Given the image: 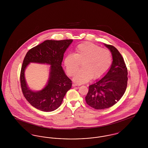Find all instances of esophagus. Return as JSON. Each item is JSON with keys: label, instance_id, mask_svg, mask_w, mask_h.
<instances>
[{"label": "esophagus", "instance_id": "1", "mask_svg": "<svg viewBox=\"0 0 148 148\" xmlns=\"http://www.w3.org/2000/svg\"><path fill=\"white\" fill-rule=\"evenodd\" d=\"M80 85V84H78V83H73V86H79Z\"/></svg>", "mask_w": 148, "mask_h": 148}]
</instances>
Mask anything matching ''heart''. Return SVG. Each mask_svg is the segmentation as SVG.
<instances>
[{
    "mask_svg": "<svg viewBox=\"0 0 148 148\" xmlns=\"http://www.w3.org/2000/svg\"><path fill=\"white\" fill-rule=\"evenodd\" d=\"M74 80L79 83L89 82L92 77L99 79L103 77L110 69L112 57L109 50L101 48L90 42L80 44L75 48V53L65 56L64 64L69 75H74L80 66Z\"/></svg>",
    "mask_w": 148,
    "mask_h": 148,
    "instance_id": "b5f03b06",
    "label": "heart"
}]
</instances>
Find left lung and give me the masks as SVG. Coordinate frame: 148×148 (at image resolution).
<instances>
[{
	"label": "left lung",
	"instance_id": "obj_1",
	"mask_svg": "<svg viewBox=\"0 0 148 148\" xmlns=\"http://www.w3.org/2000/svg\"><path fill=\"white\" fill-rule=\"evenodd\" d=\"M110 50L113 62L106 75L89 86L85 97L88 105L95 109H104L115 104L124 95L127 83V70L124 59L113 45L104 44Z\"/></svg>",
	"mask_w": 148,
	"mask_h": 148
}]
</instances>
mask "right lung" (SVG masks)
<instances>
[{"label": "right lung", "instance_id": "right-lung-1", "mask_svg": "<svg viewBox=\"0 0 148 148\" xmlns=\"http://www.w3.org/2000/svg\"><path fill=\"white\" fill-rule=\"evenodd\" d=\"M73 39L47 40L29 50L21 66V84L24 97L35 108L43 112H52L58 109L64 97L71 87V80L65 74L62 63L64 54ZM30 62L51 65L47 84L41 91L30 90L24 75L25 70Z\"/></svg>", "mask_w": 148, "mask_h": 148}]
</instances>
